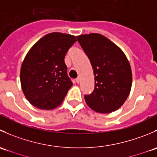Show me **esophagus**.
<instances>
[{
  "mask_svg": "<svg viewBox=\"0 0 157 157\" xmlns=\"http://www.w3.org/2000/svg\"><path fill=\"white\" fill-rule=\"evenodd\" d=\"M76 82H77V83H79L80 82V77H77V79H76Z\"/></svg>",
  "mask_w": 157,
  "mask_h": 157,
  "instance_id": "obj_1",
  "label": "esophagus"
}]
</instances>
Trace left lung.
Returning a JSON list of instances; mask_svg holds the SVG:
<instances>
[{"mask_svg": "<svg viewBox=\"0 0 157 157\" xmlns=\"http://www.w3.org/2000/svg\"><path fill=\"white\" fill-rule=\"evenodd\" d=\"M93 69L95 89L86 103L98 113H110L124 104L131 92L132 72L127 57L114 42L99 33L77 36Z\"/></svg>", "mask_w": 157, "mask_h": 157, "instance_id": "1", "label": "left lung"}]
</instances>
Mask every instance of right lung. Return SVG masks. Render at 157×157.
Masks as SVG:
<instances>
[{
	"label": "right lung",
	"instance_id": "obj_1",
	"mask_svg": "<svg viewBox=\"0 0 157 157\" xmlns=\"http://www.w3.org/2000/svg\"><path fill=\"white\" fill-rule=\"evenodd\" d=\"M76 41L72 35L48 33L26 54L20 69V83L23 94L33 106L48 110L63 102L73 85L64 57Z\"/></svg>",
	"mask_w": 157,
	"mask_h": 157
}]
</instances>
